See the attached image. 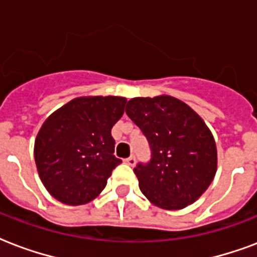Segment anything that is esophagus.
<instances>
[{
	"mask_svg": "<svg viewBox=\"0 0 257 257\" xmlns=\"http://www.w3.org/2000/svg\"><path fill=\"white\" fill-rule=\"evenodd\" d=\"M124 164H127L128 166H134V165L137 164V160H135L134 156H131V157H128V158H126V160H124Z\"/></svg>",
	"mask_w": 257,
	"mask_h": 257,
	"instance_id": "1",
	"label": "esophagus"
}]
</instances>
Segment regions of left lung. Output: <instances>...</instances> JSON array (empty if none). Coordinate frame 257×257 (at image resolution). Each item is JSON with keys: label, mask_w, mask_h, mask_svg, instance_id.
Instances as JSON below:
<instances>
[{"label": "left lung", "mask_w": 257, "mask_h": 257, "mask_svg": "<svg viewBox=\"0 0 257 257\" xmlns=\"http://www.w3.org/2000/svg\"><path fill=\"white\" fill-rule=\"evenodd\" d=\"M126 114L151 150L150 161L134 169L141 192L162 209L193 204L212 184L217 168L216 143L204 120L173 96L134 97Z\"/></svg>", "instance_id": "obj_1"}]
</instances>
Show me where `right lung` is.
Segmentation results:
<instances>
[{
  "instance_id": "1",
  "label": "right lung",
  "mask_w": 257,
  "mask_h": 257,
  "mask_svg": "<svg viewBox=\"0 0 257 257\" xmlns=\"http://www.w3.org/2000/svg\"><path fill=\"white\" fill-rule=\"evenodd\" d=\"M126 97H76L44 122L35 161L44 186L67 205L92 201L122 160L114 156L111 128L122 118Z\"/></svg>"
}]
</instances>
